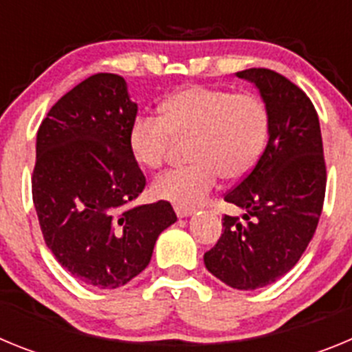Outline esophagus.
Instances as JSON below:
<instances>
[{"label": "esophagus", "mask_w": 352, "mask_h": 352, "mask_svg": "<svg viewBox=\"0 0 352 352\" xmlns=\"http://www.w3.org/2000/svg\"><path fill=\"white\" fill-rule=\"evenodd\" d=\"M174 211H176V214H178L179 219H186V217H190L192 213H194L195 210H192V208H183V206H174Z\"/></svg>", "instance_id": "1"}]
</instances>
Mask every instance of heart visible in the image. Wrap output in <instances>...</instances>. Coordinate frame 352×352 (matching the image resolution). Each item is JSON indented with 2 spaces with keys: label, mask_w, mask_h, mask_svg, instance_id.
I'll return each instance as SVG.
<instances>
[{
  "label": "heart",
  "mask_w": 352,
  "mask_h": 352,
  "mask_svg": "<svg viewBox=\"0 0 352 352\" xmlns=\"http://www.w3.org/2000/svg\"><path fill=\"white\" fill-rule=\"evenodd\" d=\"M192 139L188 157L194 164L158 176L153 194L176 206L203 203L220 176H247L268 139V111L257 95L190 86L173 93L160 116L141 114L129 130V149L144 169L166 160L170 139Z\"/></svg>",
  "instance_id": "b5f03b06"
}]
</instances>
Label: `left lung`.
I'll use <instances>...</instances> for the list:
<instances>
[{
  "instance_id": "1",
  "label": "left lung",
  "mask_w": 352,
  "mask_h": 352,
  "mask_svg": "<svg viewBox=\"0 0 352 352\" xmlns=\"http://www.w3.org/2000/svg\"><path fill=\"white\" fill-rule=\"evenodd\" d=\"M268 111V144L227 203L222 236L204 254L208 272L232 289L252 291L276 282L300 261L321 217L326 166L319 118L296 84L268 68L238 72Z\"/></svg>"
}]
</instances>
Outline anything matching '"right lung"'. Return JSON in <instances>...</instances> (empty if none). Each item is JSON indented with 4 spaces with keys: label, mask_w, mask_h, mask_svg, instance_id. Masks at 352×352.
Returning a JSON list of instances; mask_svg holds the SVG:
<instances>
[{
    "label": "right lung",
    "mask_w": 352,
    "mask_h": 352,
    "mask_svg": "<svg viewBox=\"0 0 352 352\" xmlns=\"http://www.w3.org/2000/svg\"><path fill=\"white\" fill-rule=\"evenodd\" d=\"M135 116L126 80L95 74L52 105L36 133L31 190L43 239L70 275L98 289L138 276L178 220L167 201L130 206L146 186L129 149Z\"/></svg>",
    "instance_id": "right-lung-1"
}]
</instances>
